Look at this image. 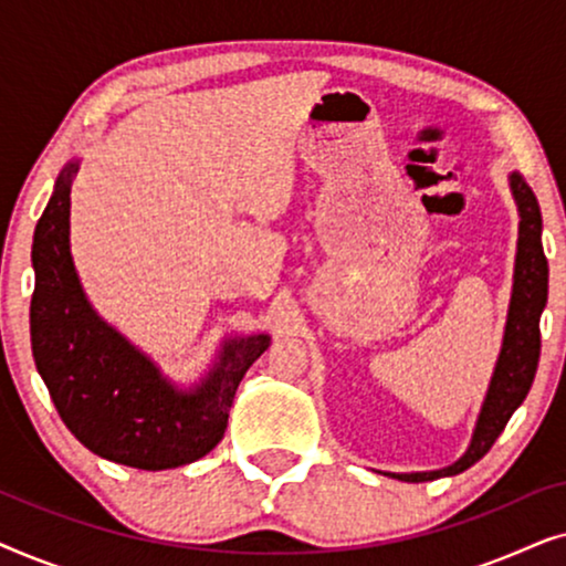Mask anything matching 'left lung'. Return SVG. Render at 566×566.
<instances>
[{"instance_id":"obj_1","label":"left lung","mask_w":566,"mask_h":566,"mask_svg":"<svg viewBox=\"0 0 566 566\" xmlns=\"http://www.w3.org/2000/svg\"><path fill=\"white\" fill-rule=\"evenodd\" d=\"M513 196L521 211V237H517L515 258V283L510 298V314L505 327V343L494 368L490 391H486L482 415H479L474 438L469 451L453 467L440 471H422V474H389L401 482H432L440 476H453L467 471L482 459L494 446L500 432L523 399L528 397L533 376L538 368L541 355V312L548 296V262L541 244V208L533 190L521 175L510 177Z\"/></svg>"}]
</instances>
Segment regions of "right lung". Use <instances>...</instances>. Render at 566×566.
Here are the masks:
<instances>
[{
  "instance_id": "1",
  "label": "right lung",
  "mask_w": 566,
  "mask_h": 566,
  "mask_svg": "<svg viewBox=\"0 0 566 566\" xmlns=\"http://www.w3.org/2000/svg\"><path fill=\"white\" fill-rule=\"evenodd\" d=\"M74 175L76 165L59 177L35 227L30 339L38 374L72 436L99 459L144 471L198 461L223 438L237 386L270 337L231 339L196 391L169 386L84 298L69 254Z\"/></svg>"
}]
</instances>
